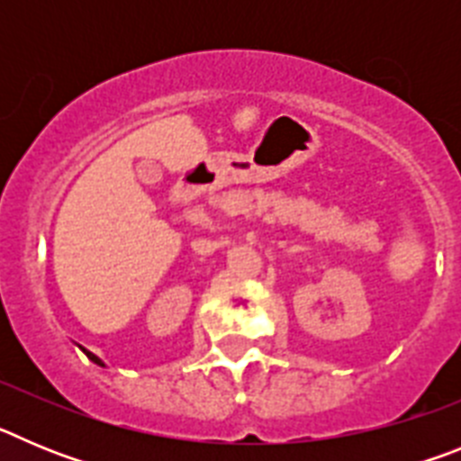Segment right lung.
Masks as SVG:
<instances>
[{
  "instance_id": "obj_1",
  "label": "right lung",
  "mask_w": 461,
  "mask_h": 461,
  "mask_svg": "<svg viewBox=\"0 0 461 461\" xmlns=\"http://www.w3.org/2000/svg\"><path fill=\"white\" fill-rule=\"evenodd\" d=\"M83 351H85V348H83ZM85 356H87V357H89V360H92V362H96V365H104V362H101V360H99V357H96V356H94V353H89V351H85Z\"/></svg>"
}]
</instances>
